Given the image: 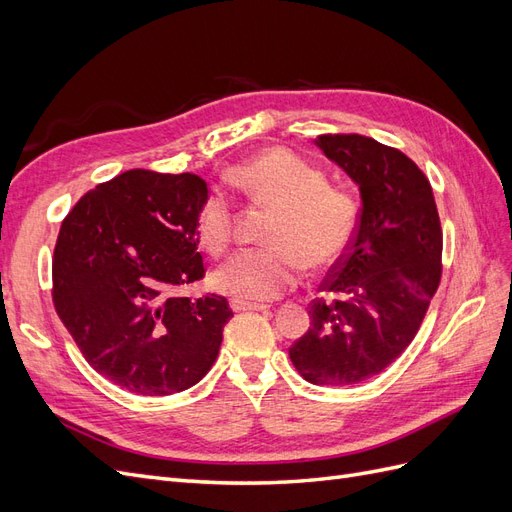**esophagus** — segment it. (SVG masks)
<instances>
[{
  "instance_id": "obj_1",
  "label": "esophagus",
  "mask_w": 512,
  "mask_h": 512,
  "mask_svg": "<svg viewBox=\"0 0 512 512\" xmlns=\"http://www.w3.org/2000/svg\"><path fill=\"white\" fill-rule=\"evenodd\" d=\"M230 307L235 309V312H245V309H256V312H267L269 305L267 303H254V301H239L235 299L230 303Z\"/></svg>"
}]
</instances>
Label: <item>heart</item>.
I'll return each instance as SVG.
<instances>
[{"label":"heart","instance_id":"heart-1","mask_svg":"<svg viewBox=\"0 0 512 512\" xmlns=\"http://www.w3.org/2000/svg\"><path fill=\"white\" fill-rule=\"evenodd\" d=\"M252 203L269 207L265 241L241 250L213 271L211 282L232 299L269 301L299 282L301 265L320 273L337 265L352 243L359 200L344 183L288 149H269L237 164L226 175ZM196 235L220 256L235 239V207L215 190L196 213Z\"/></svg>","mask_w":512,"mask_h":512}]
</instances>
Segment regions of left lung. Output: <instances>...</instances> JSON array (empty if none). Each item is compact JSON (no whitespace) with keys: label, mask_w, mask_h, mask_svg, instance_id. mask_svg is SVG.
Wrapping results in <instances>:
<instances>
[{"label":"left lung","mask_w":512,"mask_h":512,"mask_svg":"<svg viewBox=\"0 0 512 512\" xmlns=\"http://www.w3.org/2000/svg\"><path fill=\"white\" fill-rule=\"evenodd\" d=\"M316 145L359 183L363 207L288 354L307 382L346 386L380 374L421 329L442 277V226L406 153L361 134H320Z\"/></svg>","instance_id":"obj_1"}]
</instances>
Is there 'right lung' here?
Wrapping results in <instances>:
<instances>
[{
	"label": "right lung",
	"mask_w": 512,
	"mask_h": 512,
	"mask_svg": "<svg viewBox=\"0 0 512 512\" xmlns=\"http://www.w3.org/2000/svg\"><path fill=\"white\" fill-rule=\"evenodd\" d=\"M192 173L134 168L89 190L64 218L53 305L85 361L123 391L173 395L205 378L232 318L220 294L181 297L205 277Z\"/></svg>",
	"instance_id": "right-lung-1"
}]
</instances>
